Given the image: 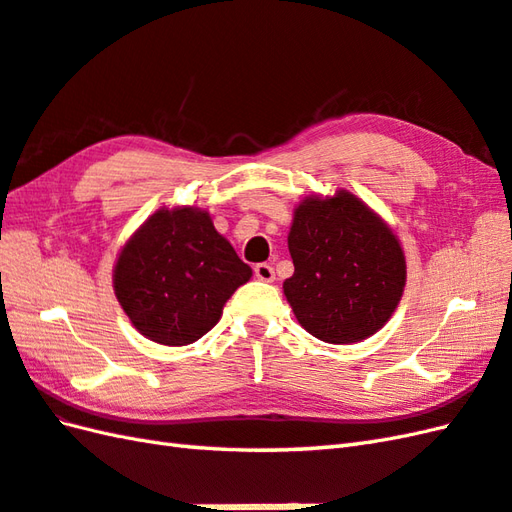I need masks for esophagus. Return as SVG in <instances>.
I'll return each mask as SVG.
<instances>
[{"label":"esophagus","mask_w":512,"mask_h":512,"mask_svg":"<svg viewBox=\"0 0 512 512\" xmlns=\"http://www.w3.org/2000/svg\"><path fill=\"white\" fill-rule=\"evenodd\" d=\"M254 274H256L258 280H263V282H274V280H276L274 267L267 265V263H258V265L254 267Z\"/></svg>","instance_id":"obj_1"}]
</instances>
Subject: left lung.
I'll list each match as a JSON object with an SVG mask.
<instances>
[{"label":"left lung","instance_id":"1","mask_svg":"<svg viewBox=\"0 0 512 512\" xmlns=\"http://www.w3.org/2000/svg\"><path fill=\"white\" fill-rule=\"evenodd\" d=\"M287 243L295 271L282 289L306 333L355 344L381 331L401 302L407 265L394 230L368 203L344 188L304 197Z\"/></svg>","mask_w":512,"mask_h":512}]
</instances>
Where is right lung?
I'll use <instances>...</instances> for the list:
<instances>
[{
    "label": "right lung",
    "instance_id": "right-lung-1",
    "mask_svg": "<svg viewBox=\"0 0 512 512\" xmlns=\"http://www.w3.org/2000/svg\"><path fill=\"white\" fill-rule=\"evenodd\" d=\"M249 278L252 267L217 232L210 212L195 206L155 210L113 265L122 311L146 339L164 346L201 339Z\"/></svg>",
    "mask_w": 512,
    "mask_h": 512
}]
</instances>
